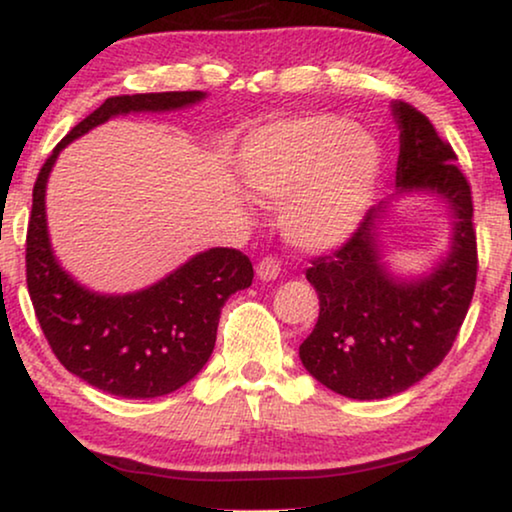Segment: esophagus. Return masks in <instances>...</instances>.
<instances>
[{
  "mask_svg": "<svg viewBox=\"0 0 512 512\" xmlns=\"http://www.w3.org/2000/svg\"><path fill=\"white\" fill-rule=\"evenodd\" d=\"M279 272H282V263H279L275 256H265L256 265V275L258 279H263V282H272V279H277Z\"/></svg>",
  "mask_w": 512,
  "mask_h": 512,
  "instance_id": "obj_1",
  "label": "esophagus"
}]
</instances>
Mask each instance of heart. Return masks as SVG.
Returning a JSON list of instances; mask_svg holds the SVG:
<instances>
[{"label":"heart","mask_w":512,"mask_h":512,"mask_svg":"<svg viewBox=\"0 0 512 512\" xmlns=\"http://www.w3.org/2000/svg\"><path fill=\"white\" fill-rule=\"evenodd\" d=\"M240 170L258 198L282 205L286 240L321 251L359 228L380 184L382 149L347 118L298 116L254 132L242 146Z\"/></svg>","instance_id":"b5f03b06"}]
</instances>
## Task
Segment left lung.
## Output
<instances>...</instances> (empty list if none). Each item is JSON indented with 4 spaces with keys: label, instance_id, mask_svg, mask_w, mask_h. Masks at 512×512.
<instances>
[{
    "label": "left lung",
    "instance_id": "8db88e82",
    "mask_svg": "<svg viewBox=\"0 0 512 512\" xmlns=\"http://www.w3.org/2000/svg\"><path fill=\"white\" fill-rule=\"evenodd\" d=\"M401 153L396 195L436 193L452 214L447 256L419 277H396L384 265L377 235L389 202L370 209L338 251L307 268L319 319L300 345V361L335 394L375 401L410 389L452 349L478 277L471 186L454 165L452 146L429 118L405 102L391 104Z\"/></svg>",
    "mask_w": 512,
    "mask_h": 512
}]
</instances>
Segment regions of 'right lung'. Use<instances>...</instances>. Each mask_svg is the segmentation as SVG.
<instances>
[{"label": "right lung", "instance_id": "add662e5", "mask_svg": "<svg viewBox=\"0 0 512 512\" xmlns=\"http://www.w3.org/2000/svg\"><path fill=\"white\" fill-rule=\"evenodd\" d=\"M205 97L202 90L109 97L55 146L34 184L25 254L34 312L62 366L107 394L156 398L191 382L212 356L221 307L251 286L254 268L242 251L214 247L142 291H90L53 254L46 226L48 177L69 142L109 118L184 109Z\"/></svg>", "mask_w": 512, "mask_h": 512}]
</instances>
